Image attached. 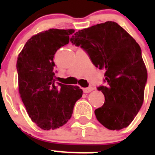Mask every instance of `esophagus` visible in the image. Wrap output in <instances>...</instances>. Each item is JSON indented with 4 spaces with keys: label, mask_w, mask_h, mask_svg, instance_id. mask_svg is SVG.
Returning <instances> with one entry per match:
<instances>
[{
    "label": "esophagus",
    "mask_w": 155,
    "mask_h": 155,
    "mask_svg": "<svg viewBox=\"0 0 155 155\" xmlns=\"http://www.w3.org/2000/svg\"><path fill=\"white\" fill-rule=\"evenodd\" d=\"M93 90H94V88H93L92 87H91V86L83 88V91H84V93H89V92H91V91H93Z\"/></svg>",
    "instance_id": "1"
}]
</instances>
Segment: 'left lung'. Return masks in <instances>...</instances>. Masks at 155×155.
Listing matches in <instances>:
<instances>
[{
  "instance_id": "8db88e82",
  "label": "left lung",
  "mask_w": 155,
  "mask_h": 155,
  "mask_svg": "<svg viewBox=\"0 0 155 155\" xmlns=\"http://www.w3.org/2000/svg\"><path fill=\"white\" fill-rule=\"evenodd\" d=\"M71 42L82 48L96 68L105 70L106 84L97 87L105 96L103 105L94 110L97 120L112 130L128 127L141 108L147 80L139 44L111 21L79 30Z\"/></svg>"
}]
</instances>
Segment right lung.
<instances>
[{
    "label": "right lung",
    "mask_w": 155,
    "mask_h": 155,
    "mask_svg": "<svg viewBox=\"0 0 155 155\" xmlns=\"http://www.w3.org/2000/svg\"><path fill=\"white\" fill-rule=\"evenodd\" d=\"M74 29L50 28L28 39L18 57V89L28 116L44 130L62 127L71 119L83 91L54 79L53 57L68 44Z\"/></svg>",
    "instance_id": "right-lung-1"
}]
</instances>
